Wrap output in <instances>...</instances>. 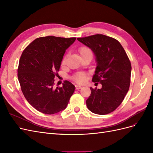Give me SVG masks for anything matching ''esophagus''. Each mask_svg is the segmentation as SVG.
<instances>
[{"instance_id":"1","label":"esophagus","mask_w":153,"mask_h":153,"mask_svg":"<svg viewBox=\"0 0 153 153\" xmlns=\"http://www.w3.org/2000/svg\"><path fill=\"white\" fill-rule=\"evenodd\" d=\"M75 88L76 90H78V89H80L82 88V86L81 85H75Z\"/></svg>"}]
</instances>
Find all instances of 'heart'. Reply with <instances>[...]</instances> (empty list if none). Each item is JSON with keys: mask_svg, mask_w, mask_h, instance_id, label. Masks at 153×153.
Returning <instances> with one entry per match:
<instances>
[{"mask_svg": "<svg viewBox=\"0 0 153 153\" xmlns=\"http://www.w3.org/2000/svg\"><path fill=\"white\" fill-rule=\"evenodd\" d=\"M78 52H79L81 57L85 56V55L92 54L91 50L87 47H80L78 48ZM68 58V55H65L62 60V64H65L66 62V60ZM86 74L84 73H77L76 75L73 76V80L78 83H84L86 80Z\"/></svg>", "mask_w": 153, "mask_h": 153, "instance_id": "1", "label": "heart"}]
</instances>
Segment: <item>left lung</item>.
Listing matches in <instances>:
<instances>
[{"label":"left lung","mask_w":153,"mask_h":153,"mask_svg":"<svg viewBox=\"0 0 153 153\" xmlns=\"http://www.w3.org/2000/svg\"><path fill=\"white\" fill-rule=\"evenodd\" d=\"M77 39L94 52L97 66L92 81L102 85L100 89L90 88L87 108L96 114H110L121 104L129 90L130 61L121 43L111 37L95 34Z\"/></svg>","instance_id":"1"}]
</instances>
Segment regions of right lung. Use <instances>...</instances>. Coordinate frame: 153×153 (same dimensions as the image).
Returning <instances> with one entry per match:
<instances>
[{"label": "right lung", "instance_id": "1", "mask_svg": "<svg viewBox=\"0 0 153 153\" xmlns=\"http://www.w3.org/2000/svg\"><path fill=\"white\" fill-rule=\"evenodd\" d=\"M76 38L46 36L37 38L22 52L18 78L27 101L39 112L54 114L66 108L75 89L66 81L62 87H53L66 50Z\"/></svg>", "mask_w": 153, "mask_h": 153}]
</instances>
